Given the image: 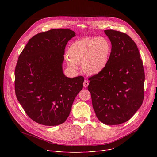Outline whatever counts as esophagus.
Masks as SVG:
<instances>
[{
	"label": "esophagus",
	"mask_w": 157,
	"mask_h": 157,
	"mask_svg": "<svg viewBox=\"0 0 157 157\" xmlns=\"http://www.w3.org/2000/svg\"><path fill=\"white\" fill-rule=\"evenodd\" d=\"M89 85V82L87 81V80H85L83 82V86L84 88H86Z\"/></svg>",
	"instance_id": "1"
}]
</instances>
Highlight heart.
<instances>
[{
    "mask_svg": "<svg viewBox=\"0 0 157 157\" xmlns=\"http://www.w3.org/2000/svg\"><path fill=\"white\" fill-rule=\"evenodd\" d=\"M112 44L105 37H84L73 42L69 47L66 63L73 70L81 64L84 73L96 75L101 73L108 64Z\"/></svg>",
    "mask_w": 157,
    "mask_h": 157,
    "instance_id": "obj_1",
    "label": "heart"
}]
</instances>
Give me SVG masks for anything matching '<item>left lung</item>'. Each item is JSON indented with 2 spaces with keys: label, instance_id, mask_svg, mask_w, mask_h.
Returning a JSON list of instances; mask_svg holds the SVG:
<instances>
[{
  "label": "left lung",
  "instance_id": "obj_1",
  "mask_svg": "<svg viewBox=\"0 0 157 157\" xmlns=\"http://www.w3.org/2000/svg\"><path fill=\"white\" fill-rule=\"evenodd\" d=\"M112 44L106 68L89 78L87 89L98 119L106 125L128 121L142 104L145 73L136 43L126 33L104 30Z\"/></svg>",
  "mask_w": 157,
  "mask_h": 157
}]
</instances>
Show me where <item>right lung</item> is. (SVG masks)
Masks as SVG:
<instances>
[{
  "instance_id": "add662e5",
  "label": "right lung",
  "mask_w": 157,
  "mask_h": 157,
  "mask_svg": "<svg viewBox=\"0 0 157 157\" xmlns=\"http://www.w3.org/2000/svg\"><path fill=\"white\" fill-rule=\"evenodd\" d=\"M75 35L68 29L39 33L29 40L18 57L15 94L27 116L40 124L64 122L82 90L84 78L66 77L62 68L65 47Z\"/></svg>"
}]
</instances>
